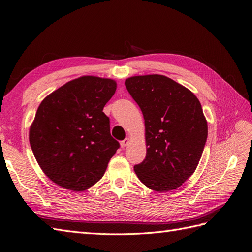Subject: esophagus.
Returning <instances> with one entry per match:
<instances>
[{
  "label": "esophagus",
  "instance_id": "obj_1",
  "mask_svg": "<svg viewBox=\"0 0 252 252\" xmlns=\"http://www.w3.org/2000/svg\"><path fill=\"white\" fill-rule=\"evenodd\" d=\"M128 144H129V139H125V140H123V141L121 142V147L122 148H125Z\"/></svg>",
  "mask_w": 252,
  "mask_h": 252
}]
</instances>
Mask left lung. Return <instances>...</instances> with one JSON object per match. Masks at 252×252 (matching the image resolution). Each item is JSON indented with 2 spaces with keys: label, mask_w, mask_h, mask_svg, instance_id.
I'll return each mask as SVG.
<instances>
[{
  "label": "left lung",
  "mask_w": 252,
  "mask_h": 252,
  "mask_svg": "<svg viewBox=\"0 0 252 252\" xmlns=\"http://www.w3.org/2000/svg\"><path fill=\"white\" fill-rule=\"evenodd\" d=\"M125 86L145 120L146 158L134 166L145 186L169 191L190 178L200 162L208 126L200 101L161 74L128 78Z\"/></svg>",
  "instance_id": "8db88e82"
}]
</instances>
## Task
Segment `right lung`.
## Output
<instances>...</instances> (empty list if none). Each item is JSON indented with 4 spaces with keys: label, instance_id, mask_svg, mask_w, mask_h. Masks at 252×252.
Instances as JSON below:
<instances>
[{
    "label": "right lung",
    "instance_id": "1",
    "mask_svg": "<svg viewBox=\"0 0 252 252\" xmlns=\"http://www.w3.org/2000/svg\"><path fill=\"white\" fill-rule=\"evenodd\" d=\"M116 89L111 79L84 75L61 86L40 104L29 142L37 164L57 185L83 191L102 179L120 147L103 112Z\"/></svg>",
    "mask_w": 252,
    "mask_h": 252
}]
</instances>
